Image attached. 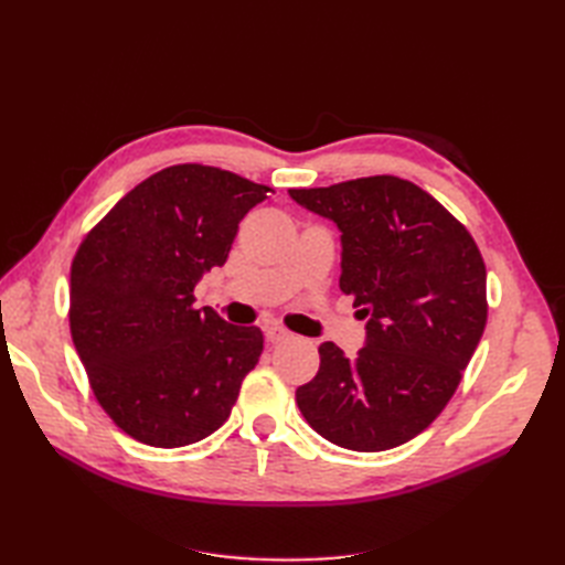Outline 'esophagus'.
Masks as SVG:
<instances>
[{"instance_id":"obj_1","label":"esophagus","mask_w":565,"mask_h":565,"mask_svg":"<svg viewBox=\"0 0 565 565\" xmlns=\"http://www.w3.org/2000/svg\"><path fill=\"white\" fill-rule=\"evenodd\" d=\"M289 339H292V332H287L285 328H280V324H270V328H266L268 344H282V341H289Z\"/></svg>"}]
</instances>
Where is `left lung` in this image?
<instances>
[{
	"mask_svg": "<svg viewBox=\"0 0 565 565\" xmlns=\"http://www.w3.org/2000/svg\"><path fill=\"white\" fill-rule=\"evenodd\" d=\"M289 195L339 226V287L370 318L355 358L332 341L318 349V374L297 388L301 415L347 450L403 446L443 413L483 337L481 249L434 195L391 174Z\"/></svg>",
	"mask_w": 565,
	"mask_h": 565,
	"instance_id": "1",
	"label": "left lung"
}]
</instances>
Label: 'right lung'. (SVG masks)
<instances>
[{
	"mask_svg": "<svg viewBox=\"0 0 565 565\" xmlns=\"http://www.w3.org/2000/svg\"><path fill=\"white\" fill-rule=\"evenodd\" d=\"M273 188L210 164L148 177L84 235L71 266V334L106 415L134 440L183 448L231 415L264 334L198 311L243 216Z\"/></svg>",
	"mask_w": 565,
	"mask_h": 565,
	"instance_id": "1",
	"label": "right lung"
}]
</instances>
